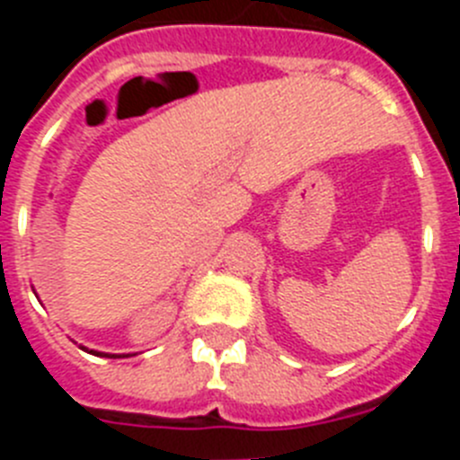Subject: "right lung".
<instances>
[{"label":"right lung","instance_id":"obj_1","mask_svg":"<svg viewBox=\"0 0 460 460\" xmlns=\"http://www.w3.org/2000/svg\"><path fill=\"white\" fill-rule=\"evenodd\" d=\"M80 348H83V345H80ZM83 350H87V348H83ZM87 352H92V355L96 357H110V359H115V357H128V355H108V352H96V350H87Z\"/></svg>","mask_w":460,"mask_h":460}]
</instances>
